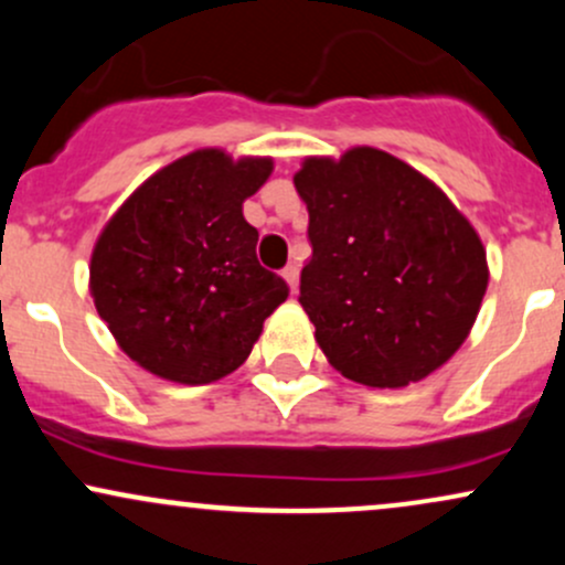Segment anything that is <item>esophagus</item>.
<instances>
[{
    "instance_id": "esophagus-1",
    "label": "esophagus",
    "mask_w": 565,
    "mask_h": 565,
    "mask_svg": "<svg viewBox=\"0 0 565 565\" xmlns=\"http://www.w3.org/2000/svg\"><path fill=\"white\" fill-rule=\"evenodd\" d=\"M281 276L284 281L289 284V289L297 291V284H300V268H297V265H287V268L281 270Z\"/></svg>"
}]
</instances>
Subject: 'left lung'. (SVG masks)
Masks as SVG:
<instances>
[{"label":"left lung","mask_w":565,"mask_h":565,"mask_svg":"<svg viewBox=\"0 0 565 565\" xmlns=\"http://www.w3.org/2000/svg\"><path fill=\"white\" fill-rule=\"evenodd\" d=\"M313 257L300 305L342 377L369 387L419 382L457 353L489 284L486 249L436 183L377 148L305 159Z\"/></svg>","instance_id":"1"}]
</instances>
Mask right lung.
I'll return each mask as SVG.
<instances>
[{
	"instance_id": "add662e5",
	"label": "right lung",
	"mask_w": 565,
	"mask_h": 565,
	"mask_svg": "<svg viewBox=\"0 0 565 565\" xmlns=\"http://www.w3.org/2000/svg\"><path fill=\"white\" fill-rule=\"evenodd\" d=\"M270 170V159L193 151L148 178L108 220L89 291L142 369L183 385L225 377L289 297L287 281L257 263V228L242 212Z\"/></svg>"
}]
</instances>
